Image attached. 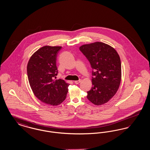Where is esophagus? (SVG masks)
I'll return each mask as SVG.
<instances>
[{"mask_svg":"<svg viewBox=\"0 0 150 150\" xmlns=\"http://www.w3.org/2000/svg\"><path fill=\"white\" fill-rule=\"evenodd\" d=\"M81 81V80H76V81H75L74 83L76 84H78Z\"/></svg>","mask_w":150,"mask_h":150,"instance_id":"1","label":"esophagus"}]
</instances>
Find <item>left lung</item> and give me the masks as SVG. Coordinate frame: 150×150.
I'll return each instance as SVG.
<instances>
[{
  "mask_svg": "<svg viewBox=\"0 0 150 150\" xmlns=\"http://www.w3.org/2000/svg\"><path fill=\"white\" fill-rule=\"evenodd\" d=\"M92 69V85L88 100L96 105L107 102L116 93L120 84L121 65L117 52L102 42L85 44L79 48Z\"/></svg>",
  "mask_w": 150,
  "mask_h": 150,
  "instance_id": "1",
  "label": "left lung"
}]
</instances>
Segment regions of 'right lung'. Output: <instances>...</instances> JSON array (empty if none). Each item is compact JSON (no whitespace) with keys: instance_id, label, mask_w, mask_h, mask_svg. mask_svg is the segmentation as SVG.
Segmentation results:
<instances>
[{"instance_id":"right-lung-1","label":"right lung","mask_w":150,"mask_h":150,"mask_svg":"<svg viewBox=\"0 0 150 150\" xmlns=\"http://www.w3.org/2000/svg\"><path fill=\"white\" fill-rule=\"evenodd\" d=\"M61 47L44 46L31 57L27 66L29 84L36 97L44 103L57 106L65 99L69 84L56 80L58 53Z\"/></svg>"}]
</instances>
